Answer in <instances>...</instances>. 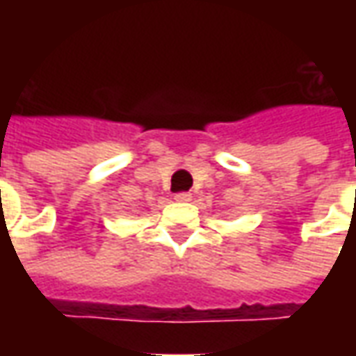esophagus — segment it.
<instances>
[{
    "label": "esophagus",
    "mask_w": 356,
    "mask_h": 356,
    "mask_svg": "<svg viewBox=\"0 0 356 356\" xmlns=\"http://www.w3.org/2000/svg\"><path fill=\"white\" fill-rule=\"evenodd\" d=\"M191 198H193V196H191V193H177V194H175V200H177V202H188Z\"/></svg>",
    "instance_id": "1"
}]
</instances>
